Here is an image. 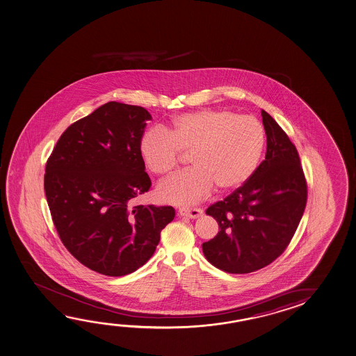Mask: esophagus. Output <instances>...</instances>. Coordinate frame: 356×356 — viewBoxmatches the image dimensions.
<instances>
[{
	"label": "esophagus",
	"mask_w": 356,
	"mask_h": 356,
	"mask_svg": "<svg viewBox=\"0 0 356 356\" xmlns=\"http://www.w3.org/2000/svg\"><path fill=\"white\" fill-rule=\"evenodd\" d=\"M179 213L184 217H188V218H198L203 214V209L201 208H179Z\"/></svg>",
	"instance_id": "34e87169"
}]
</instances>
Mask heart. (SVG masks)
<instances>
[{
    "mask_svg": "<svg viewBox=\"0 0 356 356\" xmlns=\"http://www.w3.org/2000/svg\"><path fill=\"white\" fill-rule=\"evenodd\" d=\"M265 131L259 120L232 111L203 110L179 115L165 129L147 131L140 153L148 169L168 175L181 153H191L192 169L161 181L156 188L164 202L192 204L217 186L229 191L250 179L263 154Z\"/></svg>",
    "mask_w": 356,
    "mask_h": 356,
    "instance_id": "heart-1",
    "label": "heart"
}]
</instances>
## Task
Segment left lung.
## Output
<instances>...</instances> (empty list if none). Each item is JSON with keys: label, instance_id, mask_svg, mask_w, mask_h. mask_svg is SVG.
Listing matches in <instances>:
<instances>
[{"label": "left lung", "instance_id": "8db88e82", "mask_svg": "<svg viewBox=\"0 0 356 356\" xmlns=\"http://www.w3.org/2000/svg\"><path fill=\"white\" fill-rule=\"evenodd\" d=\"M266 155L250 179L206 211L219 225L202 244L204 257L229 274H249L284 252L300 225L307 182L298 152L276 120L261 110Z\"/></svg>", "mask_w": 356, "mask_h": 356}]
</instances>
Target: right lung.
I'll use <instances>...</instances> for the list:
<instances>
[{
  "instance_id": "obj_1",
  "label": "right lung",
  "mask_w": 356,
  "mask_h": 356,
  "mask_svg": "<svg viewBox=\"0 0 356 356\" xmlns=\"http://www.w3.org/2000/svg\"><path fill=\"white\" fill-rule=\"evenodd\" d=\"M148 111L111 101L59 138L44 190L63 244L99 274L124 276L153 257L171 206L131 207L152 186L140 153Z\"/></svg>"
}]
</instances>
